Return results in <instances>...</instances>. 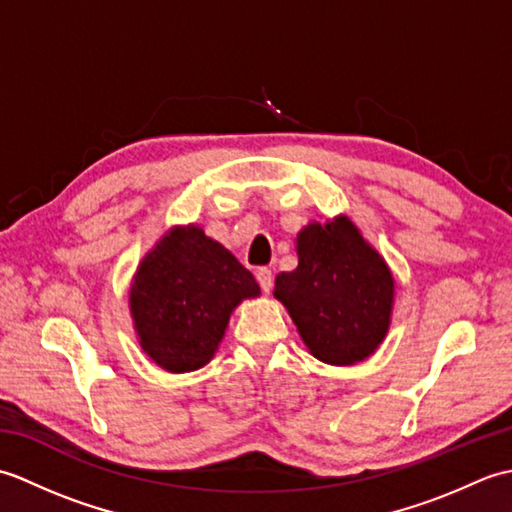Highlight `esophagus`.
Here are the masks:
<instances>
[{
    "mask_svg": "<svg viewBox=\"0 0 512 512\" xmlns=\"http://www.w3.org/2000/svg\"><path fill=\"white\" fill-rule=\"evenodd\" d=\"M255 277L259 281V286H262V290L270 292V288H273V273H270L268 268H257Z\"/></svg>",
    "mask_w": 512,
    "mask_h": 512,
    "instance_id": "esophagus-1",
    "label": "esophagus"
}]
</instances>
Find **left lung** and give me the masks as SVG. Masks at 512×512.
Returning a JSON list of instances; mask_svg holds the SVG:
<instances>
[{
    "label": "left lung",
    "instance_id": "obj_1",
    "mask_svg": "<svg viewBox=\"0 0 512 512\" xmlns=\"http://www.w3.org/2000/svg\"><path fill=\"white\" fill-rule=\"evenodd\" d=\"M299 264L275 279L308 352L328 365H356L385 341L396 281L385 257L347 215L310 222L297 233Z\"/></svg>",
    "mask_w": 512,
    "mask_h": 512
}]
</instances>
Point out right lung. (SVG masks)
Segmentation results:
<instances>
[{
    "label": "right lung",
    "instance_id": "add662e5",
    "mask_svg": "<svg viewBox=\"0 0 512 512\" xmlns=\"http://www.w3.org/2000/svg\"><path fill=\"white\" fill-rule=\"evenodd\" d=\"M262 295L231 250L202 226H171L140 259L129 314L143 352L169 374H187L215 356L233 310Z\"/></svg>",
    "mask_w": 512,
    "mask_h": 512
}]
</instances>
